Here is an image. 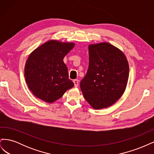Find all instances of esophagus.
<instances>
[{
    "mask_svg": "<svg viewBox=\"0 0 154 154\" xmlns=\"http://www.w3.org/2000/svg\"><path fill=\"white\" fill-rule=\"evenodd\" d=\"M73 83H74V87H77L78 86L79 81H78V80H74L73 81Z\"/></svg>",
    "mask_w": 154,
    "mask_h": 154,
    "instance_id": "esophagus-1",
    "label": "esophagus"
}]
</instances>
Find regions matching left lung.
<instances>
[{"mask_svg":"<svg viewBox=\"0 0 154 154\" xmlns=\"http://www.w3.org/2000/svg\"><path fill=\"white\" fill-rule=\"evenodd\" d=\"M89 64L80 87L83 97L94 109L107 108L120 98L129 76L127 57L108 42L89 44Z\"/></svg>","mask_w":154,"mask_h":154,"instance_id":"obj_1","label":"left lung"}]
</instances>
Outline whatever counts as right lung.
Masks as SVG:
<instances>
[{
    "label": "right lung",
    "mask_w": 154,
    "mask_h": 154,
    "mask_svg": "<svg viewBox=\"0 0 154 154\" xmlns=\"http://www.w3.org/2000/svg\"><path fill=\"white\" fill-rule=\"evenodd\" d=\"M74 45L73 42L51 40L30 53L24 76L29 89L37 98L53 103L74 87L63 58Z\"/></svg>",
    "instance_id": "right-lung-1"
}]
</instances>
